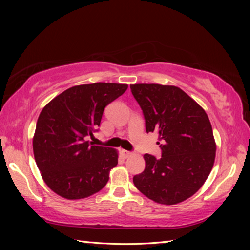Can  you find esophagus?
Returning <instances> with one entry per match:
<instances>
[{"instance_id": "34e87169", "label": "esophagus", "mask_w": 250, "mask_h": 250, "mask_svg": "<svg viewBox=\"0 0 250 250\" xmlns=\"http://www.w3.org/2000/svg\"><path fill=\"white\" fill-rule=\"evenodd\" d=\"M120 153H121V156L124 157L125 159H126V158H129V157L132 156V152H130V151H128V150H125V149L120 150Z\"/></svg>"}]
</instances>
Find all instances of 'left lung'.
<instances>
[{
	"label": "left lung",
	"instance_id": "8db88e82",
	"mask_svg": "<svg viewBox=\"0 0 250 250\" xmlns=\"http://www.w3.org/2000/svg\"><path fill=\"white\" fill-rule=\"evenodd\" d=\"M132 94L144 113L146 132H156L161 159L144 155L145 169L135 175V187L148 199L174 205L204 185L214 167L216 142L205 110L171 84L134 83Z\"/></svg>",
	"mask_w": 250,
	"mask_h": 250
}]
</instances>
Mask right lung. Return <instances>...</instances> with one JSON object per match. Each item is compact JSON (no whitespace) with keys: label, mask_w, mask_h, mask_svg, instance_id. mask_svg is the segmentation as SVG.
<instances>
[{"label":"right lung","mask_w":250,"mask_h":250,"mask_svg":"<svg viewBox=\"0 0 250 250\" xmlns=\"http://www.w3.org/2000/svg\"><path fill=\"white\" fill-rule=\"evenodd\" d=\"M126 83H94L68 88L45 105L33 136L36 166L45 184L66 200L84 199L105 187L118 150L90 145L104 108Z\"/></svg>","instance_id":"add662e5"}]
</instances>
